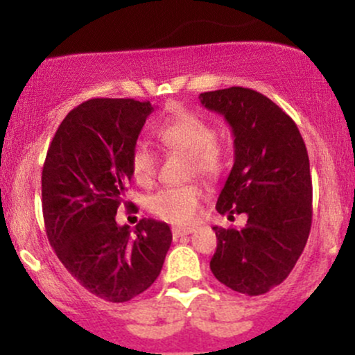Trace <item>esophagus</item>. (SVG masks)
I'll list each match as a JSON object with an SVG mask.
<instances>
[{
    "mask_svg": "<svg viewBox=\"0 0 355 355\" xmlns=\"http://www.w3.org/2000/svg\"><path fill=\"white\" fill-rule=\"evenodd\" d=\"M193 230H195L193 227H173L172 234H173V239H178V237H185V235L191 234Z\"/></svg>",
    "mask_w": 355,
    "mask_h": 355,
    "instance_id": "34e87169",
    "label": "esophagus"
}]
</instances>
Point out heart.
<instances>
[{"instance_id": "b5f03b06", "label": "heart", "mask_w": 355, "mask_h": 355, "mask_svg": "<svg viewBox=\"0 0 355 355\" xmlns=\"http://www.w3.org/2000/svg\"><path fill=\"white\" fill-rule=\"evenodd\" d=\"M157 138L166 150L180 152L190 160V173L207 180L217 178L223 170V153L217 145V128L197 113H180L158 126ZM133 178L140 185H150L157 173V157L145 145H137L130 157ZM202 190L197 183L168 187L152 195L148 209L158 218L170 223H189L197 215Z\"/></svg>"}]
</instances>
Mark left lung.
Listing matches in <instances>:
<instances>
[{"mask_svg": "<svg viewBox=\"0 0 355 355\" xmlns=\"http://www.w3.org/2000/svg\"><path fill=\"white\" fill-rule=\"evenodd\" d=\"M198 98L225 118L234 133L235 160L217 211L229 218L247 215L242 229L214 227L211 274L240 294H266L287 279L311 232L307 148L294 120L255 89L232 87Z\"/></svg>", "mask_w": 355, "mask_h": 355, "instance_id": "obj_1", "label": "left lung"}]
</instances>
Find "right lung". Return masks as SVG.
Segmentation results:
<instances>
[{
  "instance_id": "add662e5",
  "label": "right lung",
  "mask_w": 355,
  "mask_h": 355,
  "mask_svg": "<svg viewBox=\"0 0 355 355\" xmlns=\"http://www.w3.org/2000/svg\"><path fill=\"white\" fill-rule=\"evenodd\" d=\"M150 101L93 98L73 108L53 137L42 175L46 235L67 270L93 295L126 302L160 275L172 232L141 218L135 230L115 215L132 180L130 157Z\"/></svg>"
}]
</instances>
